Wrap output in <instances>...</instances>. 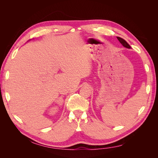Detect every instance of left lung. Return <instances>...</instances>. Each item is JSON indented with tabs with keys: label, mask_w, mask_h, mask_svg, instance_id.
<instances>
[{
	"label": "left lung",
	"mask_w": 158,
	"mask_h": 158,
	"mask_svg": "<svg viewBox=\"0 0 158 158\" xmlns=\"http://www.w3.org/2000/svg\"><path fill=\"white\" fill-rule=\"evenodd\" d=\"M117 38L118 39V40L119 41V42H120L121 44L124 47H126V48L131 49V47L127 44V42L125 40H123V39H122L121 37H117Z\"/></svg>",
	"instance_id": "8db88e82"
}]
</instances>
